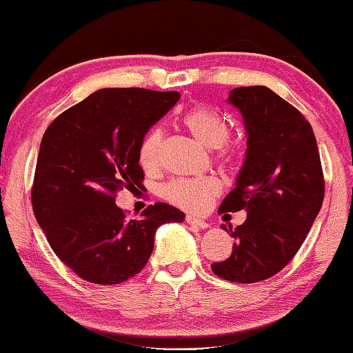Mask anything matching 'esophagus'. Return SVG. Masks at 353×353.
<instances>
[{"label":"esophagus","instance_id":"esophagus-1","mask_svg":"<svg viewBox=\"0 0 353 353\" xmlns=\"http://www.w3.org/2000/svg\"><path fill=\"white\" fill-rule=\"evenodd\" d=\"M185 221L188 223L190 226H196V228H199V229H207L209 228L210 225L209 223H207L205 220H203V218H198V216H192V215H187V218H185Z\"/></svg>","mask_w":353,"mask_h":353}]
</instances>
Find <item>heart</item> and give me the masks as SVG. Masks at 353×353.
<instances>
[{
	"label": "heart",
	"mask_w": 353,
	"mask_h": 353,
	"mask_svg": "<svg viewBox=\"0 0 353 353\" xmlns=\"http://www.w3.org/2000/svg\"><path fill=\"white\" fill-rule=\"evenodd\" d=\"M183 124L188 132L209 149H220L216 159L221 161L232 160V150L225 148L226 141L231 137V125L218 113L216 110L196 106L187 111L182 117ZM161 143H163V130L160 127H154L144 135L138 149L139 163L144 170H152L160 161ZM221 185L215 177H182L168 182L161 188V196L171 204H174L185 210H204L210 201L216 194H220Z\"/></svg>",
	"instance_id": "b5f03b06"
}]
</instances>
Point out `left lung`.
<instances>
[{"mask_svg":"<svg viewBox=\"0 0 353 353\" xmlns=\"http://www.w3.org/2000/svg\"><path fill=\"white\" fill-rule=\"evenodd\" d=\"M229 103L243 116L248 149L236 188L218 214L248 215L243 225L229 226L236 240L232 253L214 262L212 272L250 284L292 261L321 210L325 182L314 132L295 106L265 86L232 89Z\"/></svg>","mask_w":353,"mask_h":353,"instance_id":"8db88e82","label":"left lung"}]
</instances>
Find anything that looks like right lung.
<instances>
[{
	"label": "right lung",
	"mask_w": 353,
	"mask_h": 353,
	"mask_svg": "<svg viewBox=\"0 0 353 353\" xmlns=\"http://www.w3.org/2000/svg\"><path fill=\"white\" fill-rule=\"evenodd\" d=\"M179 99L176 91L100 89L43 133L32 210L54 254L85 281L110 286L138 275L152 254L157 228L185 218L155 203L128 220L116 205L117 192L143 185L139 144Z\"/></svg>",
	"instance_id": "right-lung-1"
}]
</instances>
